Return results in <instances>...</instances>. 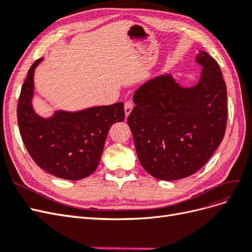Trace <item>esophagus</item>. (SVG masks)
<instances>
[{"mask_svg":"<svg viewBox=\"0 0 252 252\" xmlns=\"http://www.w3.org/2000/svg\"><path fill=\"white\" fill-rule=\"evenodd\" d=\"M132 108H133V104H132L131 102H126V103L124 104V109H125L126 117H128L129 114H130Z\"/></svg>","mask_w":252,"mask_h":252,"instance_id":"34e87169","label":"esophagus"}]
</instances>
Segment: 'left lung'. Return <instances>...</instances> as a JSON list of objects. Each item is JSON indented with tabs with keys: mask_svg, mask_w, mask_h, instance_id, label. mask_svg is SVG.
Masks as SVG:
<instances>
[{
	"mask_svg": "<svg viewBox=\"0 0 252 252\" xmlns=\"http://www.w3.org/2000/svg\"><path fill=\"white\" fill-rule=\"evenodd\" d=\"M202 67L192 86L171 74L158 75L135 90L128 126L143 168L158 180L189 177L207 163L223 141L227 90L217 61L200 50Z\"/></svg>",
	"mask_w": 252,
	"mask_h": 252,
	"instance_id": "8db88e82",
	"label": "left lung"
}]
</instances>
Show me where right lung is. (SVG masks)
Here are the masks:
<instances>
[{
	"label": "right lung",
	"mask_w": 252,
	"mask_h": 252,
	"mask_svg": "<svg viewBox=\"0 0 252 252\" xmlns=\"http://www.w3.org/2000/svg\"><path fill=\"white\" fill-rule=\"evenodd\" d=\"M42 61L36 60L30 67L21 89L17 113L22 140L43 170L60 179L82 180L96 169L110 127L124 121V104L39 116L32 106L33 77Z\"/></svg>",
	"instance_id": "right-lung-1"
}]
</instances>
